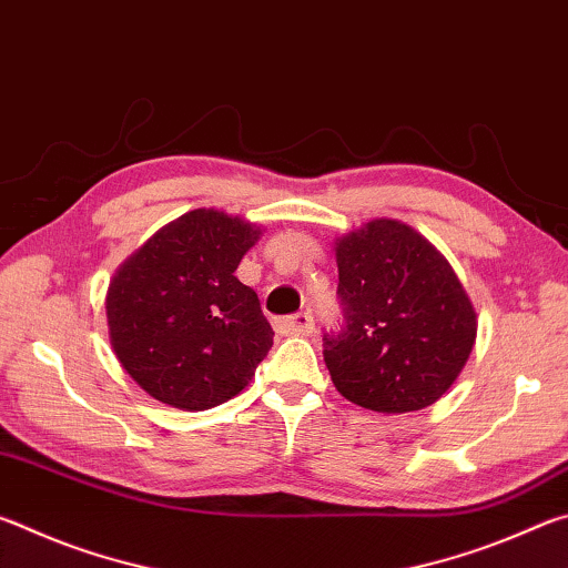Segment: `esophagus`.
<instances>
[{"mask_svg":"<svg viewBox=\"0 0 568 568\" xmlns=\"http://www.w3.org/2000/svg\"><path fill=\"white\" fill-rule=\"evenodd\" d=\"M275 331L283 335H311L315 331V321L307 311L295 313V315H287V318H277Z\"/></svg>","mask_w":568,"mask_h":568,"instance_id":"obj_1","label":"esophagus"}]
</instances>
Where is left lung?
Here are the masks:
<instances>
[{
	"label": "left lung",
	"mask_w": 568,
	"mask_h": 568,
	"mask_svg": "<svg viewBox=\"0 0 568 568\" xmlns=\"http://www.w3.org/2000/svg\"><path fill=\"white\" fill-rule=\"evenodd\" d=\"M343 323L323 333L331 378L355 406L408 413L464 368L476 313L446 257L398 220H373L335 247Z\"/></svg>",
	"instance_id": "1"
}]
</instances>
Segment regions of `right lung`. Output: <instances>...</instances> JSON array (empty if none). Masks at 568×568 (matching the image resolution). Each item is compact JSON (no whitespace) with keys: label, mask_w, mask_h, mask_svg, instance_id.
<instances>
[{"label":"right lung","mask_w":568,"mask_h":568,"mask_svg":"<svg viewBox=\"0 0 568 568\" xmlns=\"http://www.w3.org/2000/svg\"><path fill=\"white\" fill-rule=\"evenodd\" d=\"M261 237L245 220L192 210L152 235L108 291L118 361L152 398L205 410L237 396L273 348V328L235 271Z\"/></svg>","instance_id":"1"}]
</instances>
